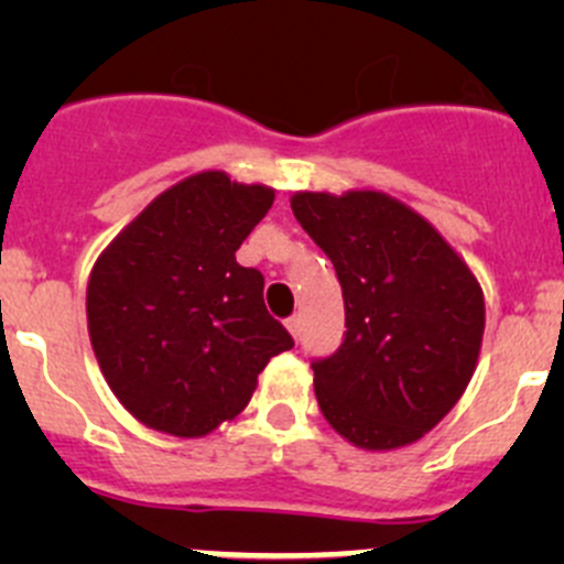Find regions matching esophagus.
<instances>
[{
    "label": "esophagus",
    "instance_id": "1",
    "mask_svg": "<svg viewBox=\"0 0 564 564\" xmlns=\"http://www.w3.org/2000/svg\"><path fill=\"white\" fill-rule=\"evenodd\" d=\"M286 329L294 335V338H300V329H303V318H300V316H289L286 318Z\"/></svg>",
    "mask_w": 564,
    "mask_h": 564
}]
</instances>
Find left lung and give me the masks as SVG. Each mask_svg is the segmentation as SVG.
Masks as SVG:
<instances>
[{
    "label": "left lung",
    "mask_w": 564,
    "mask_h": 564,
    "mask_svg": "<svg viewBox=\"0 0 564 564\" xmlns=\"http://www.w3.org/2000/svg\"><path fill=\"white\" fill-rule=\"evenodd\" d=\"M292 209L344 292V344L311 362L324 420L362 451L412 445L475 373L480 283L423 215L388 193L303 191Z\"/></svg>",
    "instance_id": "1"
}]
</instances>
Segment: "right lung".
<instances>
[{
  "mask_svg": "<svg viewBox=\"0 0 564 564\" xmlns=\"http://www.w3.org/2000/svg\"><path fill=\"white\" fill-rule=\"evenodd\" d=\"M275 191L202 172L163 191L98 256L87 324L108 388L147 429L204 436L248 406L294 340L237 248Z\"/></svg>",
  "mask_w": 564,
  "mask_h": 564,
  "instance_id": "add662e5",
  "label": "right lung"
}]
</instances>
